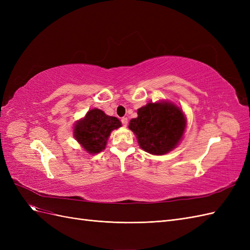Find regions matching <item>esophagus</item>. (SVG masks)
I'll return each mask as SVG.
<instances>
[{"instance_id":"obj_1","label":"esophagus","mask_w":250,"mask_h":250,"mask_svg":"<svg viewBox=\"0 0 250 250\" xmlns=\"http://www.w3.org/2000/svg\"><path fill=\"white\" fill-rule=\"evenodd\" d=\"M121 122H122V124H123V126H127V124H128V119L127 118H122V119H121Z\"/></svg>"}]
</instances>
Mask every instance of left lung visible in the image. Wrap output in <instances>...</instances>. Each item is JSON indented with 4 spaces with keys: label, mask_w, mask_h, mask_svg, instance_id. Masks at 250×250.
<instances>
[{
    "label": "left lung",
    "mask_w": 250,
    "mask_h": 250,
    "mask_svg": "<svg viewBox=\"0 0 250 250\" xmlns=\"http://www.w3.org/2000/svg\"><path fill=\"white\" fill-rule=\"evenodd\" d=\"M187 120L184 111L169 101L149 102L138 109L129 129L140 147L153 155H164L175 148L184 137Z\"/></svg>",
    "instance_id": "1"
}]
</instances>
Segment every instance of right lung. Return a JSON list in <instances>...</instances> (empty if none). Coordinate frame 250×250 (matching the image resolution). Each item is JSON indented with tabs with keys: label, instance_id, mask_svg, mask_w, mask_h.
<instances>
[{
	"label": "right lung",
	"instance_id": "obj_1",
	"mask_svg": "<svg viewBox=\"0 0 250 250\" xmlns=\"http://www.w3.org/2000/svg\"><path fill=\"white\" fill-rule=\"evenodd\" d=\"M122 126L116 117L105 115L101 109L94 108L74 126V138L87 153L96 154L105 149L110 132Z\"/></svg>",
	"mask_w": 250,
	"mask_h": 250
}]
</instances>
